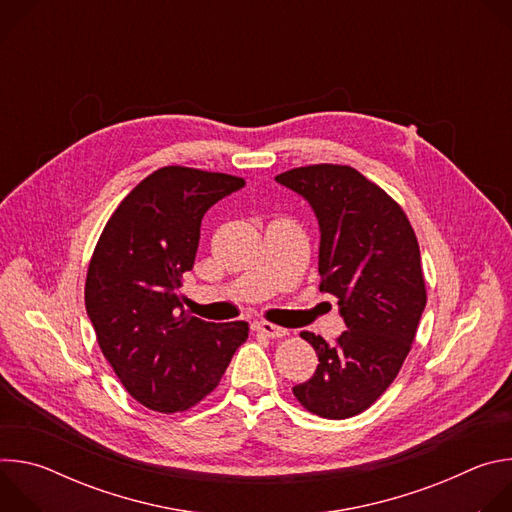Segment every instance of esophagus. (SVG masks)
Wrapping results in <instances>:
<instances>
[{"label":"esophagus","mask_w":512,"mask_h":512,"mask_svg":"<svg viewBox=\"0 0 512 512\" xmlns=\"http://www.w3.org/2000/svg\"><path fill=\"white\" fill-rule=\"evenodd\" d=\"M255 328H257L261 334L269 336V338H283V336L287 334V330H285V328L275 326V324H271V322H259Z\"/></svg>","instance_id":"34e87169"}]
</instances>
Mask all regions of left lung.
<instances>
[{"label": "left lung", "instance_id": "1", "mask_svg": "<svg viewBox=\"0 0 512 512\" xmlns=\"http://www.w3.org/2000/svg\"><path fill=\"white\" fill-rule=\"evenodd\" d=\"M275 180L314 208L320 291L338 298L348 328L334 344L300 334L318 367L294 395L320 417H354L387 391L411 350L427 302L417 237L403 208L350 166H304Z\"/></svg>", "mask_w": 512, "mask_h": 512}]
</instances>
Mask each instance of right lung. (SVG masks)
<instances>
[{
    "label": "right lung",
    "mask_w": 512,
    "mask_h": 512,
    "mask_svg": "<svg viewBox=\"0 0 512 512\" xmlns=\"http://www.w3.org/2000/svg\"><path fill=\"white\" fill-rule=\"evenodd\" d=\"M243 178L166 166L117 206L93 251L85 306L125 391L152 411H186L221 383L247 322L214 324L182 308L204 212Z\"/></svg>",
    "instance_id": "add662e5"
}]
</instances>
